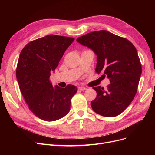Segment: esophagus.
Instances as JSON below:
<instances>
[{
    "mask_svg": "<svg viewBox=\"0 0 155 155\" xmlns=\"http://www.w3.org/2000/svg\"><path fill=\"white\" fill-rule=\"evenodd\" d=\"M78 91H84L87 90V88L80 87H78Z\"/></svg>",
    "mask_w": 155,
    "mask_h": 155,
    "instance_id": "34e87169",
    "label": "esophagus"
}]
</instances>
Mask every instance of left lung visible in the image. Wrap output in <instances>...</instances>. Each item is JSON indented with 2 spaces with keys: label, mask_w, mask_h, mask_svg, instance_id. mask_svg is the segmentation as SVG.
<instances>
[{
  "label": "left lung",
  "mask_w": 155,
  "mask_h": 155,
  "mask_svg": "<svg viewBox=\"0 0 155 155\" xmlns=\"http://www.w3.org/2000/svg\"><path fill=\"white\" fill-rule=\"evenodd\" d=\"M77 41L92 50L97 55L95 71L104 73L102 76H107L110 82L106 89L93 87L97 97L91 102L92 109L104 117L119 115L133 100L142 72L135 46L128 39L105 30L89 32Z\"/></svg>",
  "instance_id": "1"
}]
</instances>
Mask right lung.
I'll return each instance as SVG.
<instances>
[{"label": "right lung", "mask_w": 155, "mask_h": 155, "mask_svg": "<svg viewBox=\"0 0 155 155\" xmlns=\"http://www.w3.org/2000/svg\"><path fill=\"white\" fill-rule=\"evenodd\" d=\"M73 38L50 35L28 43L22 50L16 68L20 91L29 109L45 121H54L70 111L77 87H53L50 80Z\"/></svg>", "instance_id": "add662e5"}]
</instances>
